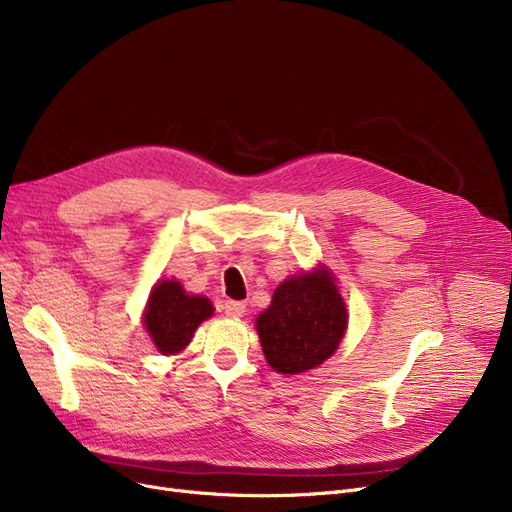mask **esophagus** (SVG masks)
Here are the masks:
<instances>
[{
    "instance_id": "1",
    "label": "esophagus",
    "mask_w": 512,
    "mask_h": 512,
    "mask_svg": "<svg viewBox=\"0 0 512 512\" xmlns=\"http://www.w3.org/2000/svg\"><path fill=\"white\" fill-rule=\"evenodd\" d=\"M245 309H247V305L240 303V301H226L224 303V313L230 315V317H242V315H245Z\"/></svg>"
}]
</instances>
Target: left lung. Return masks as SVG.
<instances>
[{"instance_id":"8db88e82","label":"left lung","mask_w":512,"mask_h":512,"mask_svg":"<svg viewBox=\"0 0 512 512\" xmlns=\"http://www.w3.org/2000/svg\"><path fill=\"white\" fill-rule=\"evenodd\" d=\"M346 321V307L328 272L290 278L257 317L263 355L280 373L313 369L334 355Z\"/></svg>"}]
</instances>
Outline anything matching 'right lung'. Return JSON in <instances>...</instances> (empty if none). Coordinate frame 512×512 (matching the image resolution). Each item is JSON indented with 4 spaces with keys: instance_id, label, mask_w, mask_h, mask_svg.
Wrapping results in <instances>:
<instances>
[{
    "instance_id": "1",
    "label": "right lung",
    "mask_w": 512,
    "mask_h": 512,
    "mask_svg": "<svg viewBox=\"0 0 512 512\" xmlns=\"http://www.w3.org/2000/svg\"><path fill=\"white\" fill-rule=\"evenodd\" d=\"M213 307L205 297H191L178 282H159L145 311V328L157 351L172 355L191 342L197 326L211 317Z\"/></svg>"
}]
</instances>
